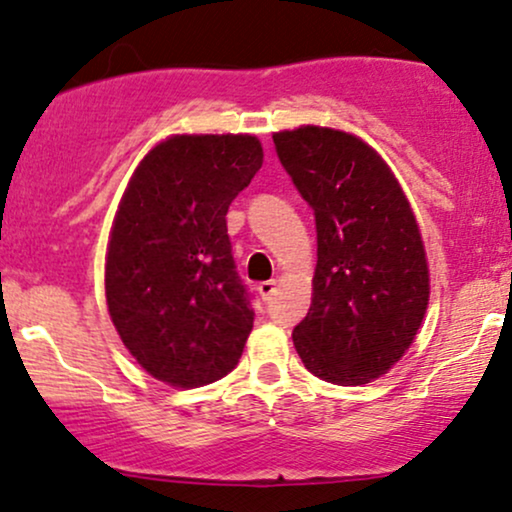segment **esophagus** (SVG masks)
<instances>
[{"mask_svg": "<svg viewBox=\"0 0 512 512\" xmlns=\"http://www.w3.org/2000/svg\"><path fill=\"white\" fill-rule=\"evenodd\" d=\"M257 291H260L262 301H269V298H272V296H274V291H276V281H274V279L262 281V284L257 286Z\"/></svg>", "mask_w": 512, "mask_h": 512, "instance_id": "1", "label": "esophagus"}]
</instances>
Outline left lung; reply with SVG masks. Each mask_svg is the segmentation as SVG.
I'll return each mask as SVG.
<instances>
[{"label":"left lung","instance_id":"1","mask_svg":"<svg viewBox=\"0 0 512 512\" xmlns=\"http://www.w3.org/2000/svg\"><path fill=\"white\" fill-rule=\"evenodd\" d=\"M274 146L317 228L313 303L293 346L317 378L366 385L404 356L428 308L414 211L378 151L354 134L305 125L276 132Z\"/></svg>","mask_w":512,"mask_h":512}]
</instances>
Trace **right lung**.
I'll list each match as a JSON object with an SVG mask.
<instances>
[{
	"instance_id": "add662e5",
	"label": "right lung",
	"mask_w": 512,
	"mask_h": 512,
	"mask_svg": "<svg viewBox=\"0 0 512 512\" xmlns=\"http://www.w3.org/2000/svg\"><path fill=\"white\" fill-rule=\"evenodd\" d=\"M252 134H175L139 163L110 231L105 298L156 380L202 387L236 368L255 313L226 214L262 168Z\"/></svg>"
}]
</instances>
